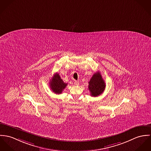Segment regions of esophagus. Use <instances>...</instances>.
Returning <instances> with one entry per match:
<instances>
[{"label":"esophagus","instance_id":"34e87169","mask_svg":"<svg viewBox=\"0 0 151 151\" xmlns=\"http://www.w3.org/2000/svg\"><path fill=\"white\" fill-rule=\"evenodd\" d=\"M74 84L76 85V86H78L79 84V82L78 81H75L74 82Z\"/></svg>","mask_w":151,"mask_h":151}]
</instances>
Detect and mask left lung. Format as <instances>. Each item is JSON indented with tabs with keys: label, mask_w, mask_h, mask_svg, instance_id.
Returning a JSON list of instances; mask_svg holds the SVG:
<instances>
[{
	"label": "left lung",
	"mask_w": 151,
	"mask_h": 151,
	"mask_svg": "<svg viewBox=\"0 0 151 151\" xmlns=\"http://www.w3.org/2000/svg\"><path fill=\"white\" fill-rule=\"evenodd\" d=\"M105 88V83L99 72L95 73L88 82V90L93 97L101 94Z\"/></svg>",
	"instance_id": "8db88e82"
}]
</instances>
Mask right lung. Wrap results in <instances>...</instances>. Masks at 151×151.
Here are the masks:
<instances>
[{
  "label": "right lung",
  "mask_w": 151,
  "mask_h": 151,
  "mask_svg": "<svg viewBox=\"0 0 151 151\" xmlns=\"http://www.w3.org/2000/svg\"><path fill=\"white\" fill-rule=\"evenodd\" d=\"M50 87L52 92L55 94H61L64 89L67 86V83L63 82L58 73H56L54 75L50 81Z\"/></svg>",
  "instance_id": "add662e5"
}]
</instances>
